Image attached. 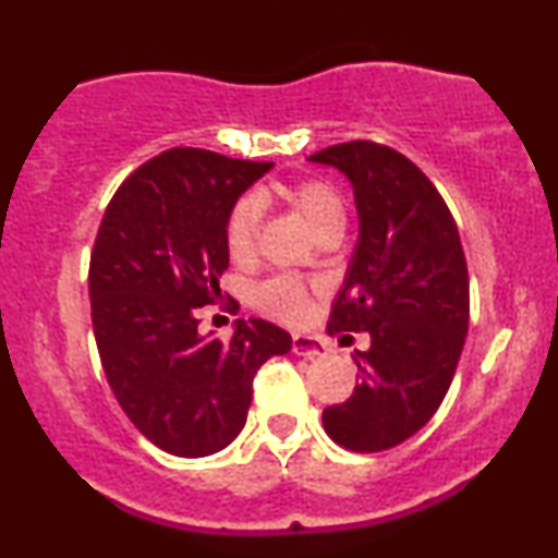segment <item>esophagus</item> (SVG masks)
<instances>
[{
  "label": "esophagus",
  "mask_w": 558,
  "mask_h": 558,
  "mask_svg": "<svg viewBox=\"0 0 558 558\" xmlns=\"http://www.w3.org/2000/svg\"><path fill=\"white\" fill-rule=\"evenodd\" d=\"M291 349H293V354L310 356V360H317V356L328 354V343H325L323 338L304 336V332H293Z\"/></svg>",
  "instance_id": "obj_1"
}]
</instances>
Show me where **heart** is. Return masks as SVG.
I'll use <instances>...</instances> for the list:
<instances>
[{
  "instance_id": "obj_1",
  "label": "heart",
  "mask_w": 558,
  "mask_h": 558,
  "mask_svg": "<svg viewBox=\"0 0 558 558\" xmlns=\"http://www.w3.org/2000/svg\"><path fill=\"white\" fill-rule=\"evenodd\" d=\"M286 204H291L296 213L310 222L317 239H330V235H341L345 228V204L343 196L338 194L336 185L328 181H299L286 185L280 191ZM257 230H259V202L254 196H243L233 204L228 220H226V248L230 259L248 262L254 257V246H257ZM254 304L259 306L265 315L286 319V323H296L310 310V286L304 280L293 278V275H275L265 280L257 291H254Z\"/></svg>"
}]
</instances>
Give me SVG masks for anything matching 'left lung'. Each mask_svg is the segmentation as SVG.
<instances>
[{"label": "left lung", "instance_id": "obj_1", "mask_svg": "<svg viewBox=\"0 0 558 558\" xmlns=\"http://www.w3.org/2000/svg\"><path fill=\"white\" fill-rule=\"evenodd\" d=\"M310 159L349 178L360 213L328 332L369 336L354 354L360 386L323 425L349 451H386L430 422L457 373L470 328L464 248L430 178L390 146L345 141Z\"/></svg>", "mask_w": 558, "mask_h": 558}]
</instances>
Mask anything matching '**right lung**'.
Segmentation results:
<instances>
[{
  "label": "right lung",
  "instance_id": "add662e5",
  "mask_svg": "<svg viewBox=\"0 0 558 558\" xmlns=\"http://www.w3.org/2000/svg\"><path fill=\"white\" fill-rule=\"evenodd\" d=\"M270 168L175 146L125 178L96 233L88 296L101 367L128 420L175 457L222 451L246 425L257 369L291 351V336L257 317L239 319L230 341L198 332L228 270L230 209Z\"/></svg>",
  "mask_w": 558,
  "mask_h": 558
}]
</instances>
